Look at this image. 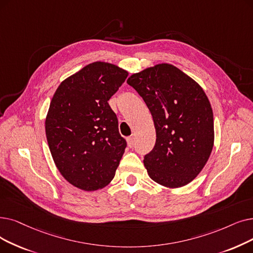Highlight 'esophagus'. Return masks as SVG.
Masks as SVG:
<instances>
[{"instance_id":"1","label":"esophagus","mask_w":253,"mask_h":253,"mask_svg":"<svg viewBox=\"0 0 253 253\" xmlns=\"http://www.w3.org/2000/svg\"><path fill=\"white\" fill-rule=\"evenodd\" d=\"M127 142H128V146H129L130 148H132V147L134 146V144H135V138H134V136H133V135L129 136V137L127 138Z\"/></svg>"}]
</instances>
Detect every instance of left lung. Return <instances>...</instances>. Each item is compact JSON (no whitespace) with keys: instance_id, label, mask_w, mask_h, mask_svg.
<instances>
[{"instance_id":"1","label":"left lung","mask_w":253,"mask_h":253,"mask_svg":"<svg viewBox=\"0 0 253 253\" xmlns=\"http://www.w3.org/2000/svg\"><path fill=\"white\" fill-rule=\"evenodd\" d=\"M153 117L156 142L145 155L150 178L181 187L201 172L213 149L214 120L204 90L170 64H159L127 80Z\"/></svg>"}]
</instances>
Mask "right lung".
<instances>
[{"instance_id": "1", "label": "right lung", "mask_w": 253, "mask_h": 253, "mask_svg": "<svg viewBox=\"0 0 253 253\" xmlns=\"http://www.w3.org/2000/svg\"><path fill=\"white\" fill-rule=\"evenodd\" d=\"M128 72L104 62L86 65L54 93L45 121L48 147L63 177L75 187H104L127 147L108 104Z\"/></svg>"}]
</instances>
